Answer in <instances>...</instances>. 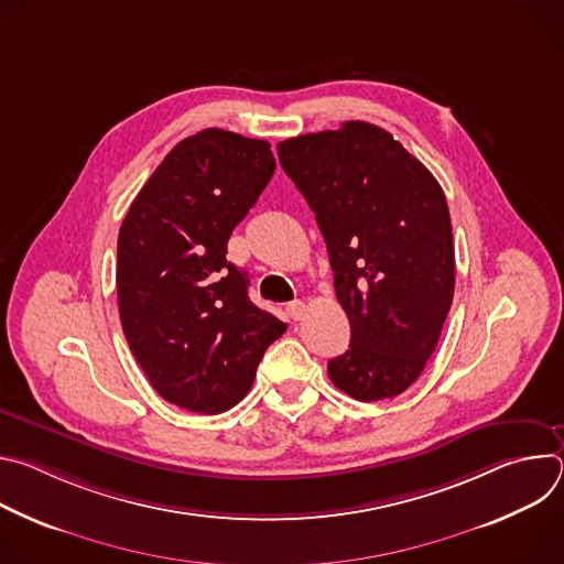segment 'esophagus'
<instances>
[{
    "label": "esophagus",
    "mask_w": 564,
    "mask_h": 564,
    "mask_svg": "<svg viewBox=\"0 0 564 564\" xmlns=\"http://www.w3.org/2000/svg\"><path fill=\"white\" fill-rule=\"evenodd\" d=\"M288 316L292 318V321H299V318H303V314H305V303L303 301H292V303H288Z\"/></svg>",
    "instance_id": "obj_1"
}]
</instances>
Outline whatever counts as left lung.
<instances>
[{
	"instance_id": "1",
	"label": "left lung",
	"mask_w": 564,
	"mask_h": 564,
	"mask_svg": "<svg viewBox=\"0 0 564 564\" xmlns=\"http://www.w3.org/2000/svg\"><path fill=\"white\" fill-rule=\"evenodd\" d=\"M324 234L350 346L330 381L359 401L404 392L431 359L455 292L446 196L433 174L377 124L276 144Z\"/></svg>"
}]
</instances>
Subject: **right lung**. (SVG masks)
Returning <instances> with one entry per match:
<instances>
[{
	"mask_svg": "<svg viewBox=\"0 0 564 564\" xmlns=\"http://www.w3.org/2000/svg\"><path fill=\"white\" fill-rule=\"evenodd\" d=\"M274 167L270 142L203 129L165 155L122 220V333L155 392L185 411L236 406L288 328L250 301L246 272L225 259Z\"/></svg>",
	"mask_w": 564,
	"mask_h": 564,
	"instance_id": "obj_1",
	"label": "right lung"
}]
</instances>
